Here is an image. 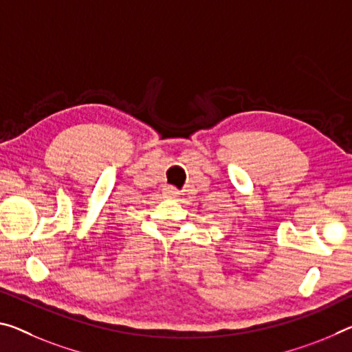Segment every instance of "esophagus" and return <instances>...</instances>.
Here are the masks:
<instances>
[{
	"mask_svg": "<svg viewBox=\"0 0 352 352\" xmlns=\"http://www.w3.org/2000/svg\"><path fill=\"white\" fill-rule=\"evenodd\" d=\"M178 194H180V192H178L177 189H175V188H172V186H167V188L164 189V196H166V197L175 199V197H178Z\"/></svg>",
	"mask_w": 352,
	"mask_h": 352,
	"instance_id": "1",
	"label": "esophagus"
}]
</instances>
